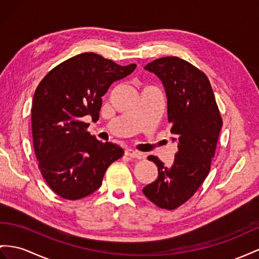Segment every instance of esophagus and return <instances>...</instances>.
<instances>
[{"instance_id":"esophagus-1","label":"esophagus","mask_w":259,"mask_h":259,"mask_svg":"<svg viewBox=\"0 0 259 259\" xmlns=\"http://www.w3.org/2000/svg\"><path fill=\"white\" fill-rule=\"evenodd\" d=\"M125 155H128L129 157H132V158H141V157H143L142 153H140V152H138L134 149L125 150Z\"/></svg>"}]
</instances>
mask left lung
Returning <instances> with one entry per match:
<instances>
[{
  "label": "left lung",
  "mask_w": 259,
  "mask_h": 259,
  "mask_svg": "<svg viewBox=\"0 0 259 259\" xmlns=\"http://www.w3.org/2000/svg\"><path fill=\"white\" fill-rule=\"evenodd\" d=\"M144 69L161 79L167 97V116L171 138L178 151L171 166H164L156 156L155 182L143 188L150 201L162 209L173 210L194 196L208 176L222 128L213 91L207 75L177 57H164Z\"/></svg>",
  "instance_id": "8db88e82"
}]
</instances>
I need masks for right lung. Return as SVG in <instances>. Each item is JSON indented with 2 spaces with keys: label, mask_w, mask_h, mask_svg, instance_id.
<instances>
[{
  "label": "right lung",
  "mask_w": 259,
  "mask_h": 259,
  "mask_svg": "<svg viewBox=\"0 0 259 259\" xmlns=\"http://www.w3.org/2000/svg\"><path fill=\"white\" fill-rule=\"evenodd\" d=\"M136 68L85 52L57 65L39 83L31 106L32 143L39 170L57 195L77 200L93 194L109 165L123 155L119 145L86 131L90 123L82 118L97 120L109 86Z\"/></svg>",
  "instance_id": "right-lung-1"
}]
</instances>
